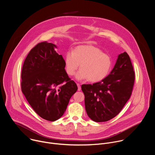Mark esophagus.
Wrapping results in <instances>:
<instances>
[{"label":"esophagus","mask_w":155,"mask_h":155,"mask_svg":"<svg viewBox=\"0 0 155 155\" xmlns=\"http://www.w3.org/2000/svg\"><path fill=\"white\" fill-rule=\"evenodd\" d=\"M77 86H78V91H80L81 90V86L80 84L79 83H77Z\"/></svg>","instance_id":"esophagus-1"}]
</instances>
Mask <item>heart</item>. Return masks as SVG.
<instances>
[{
  "mask_svg": "<svg viewBox=\"0 0 155 155\" xmlns=\"http://www.w3.org/2000/svg\"><path fill=\"white\" fill-rule=\"evenodd\" d=\"M76 74L78 80H89L98 82L104 80L112 68V61L110 56L93 45H80L74 49L72 53L68 51L64 56V66L66 72L73 75Z\"/></svg>",
  "mask_w": 155,
  "mask_h": 155,
  "instance_id": "obj_1",
  "label": "heart"
}]
</instances>
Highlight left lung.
Listing matches in <instances>:
<instances>
[{"label":"left lung","instance_id":"left-lung-1","mask_svg":"<svg viewBox=\"0 0 155 155\" xmlns=\"http://www.w3.org/2000/svg\"><path fill=\"white\" fill-rule=\"evenodd\" d=\"M135 79L130 58L124 52L118 56L111 72L100 82L83 84L86 113L95 122L116 117L129 99Z\"/></svg>","mask_w":155,"mask_h":155}]
</instances>
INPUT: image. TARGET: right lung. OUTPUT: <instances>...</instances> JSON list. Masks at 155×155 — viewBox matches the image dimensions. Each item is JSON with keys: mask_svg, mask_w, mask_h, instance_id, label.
<instances>
[{"mask_svg": "<svg viewBox=\"0 0 155 155\" xmlns=\"http://www.w3.org/2000/svg\"><path fill=\"white\" fill-rule=\"evenodd\" d=\"M55 48L56 45L47 41L37 44L28 54L21 72L22 92L34 111L50 121L63 115L78 89Z\"/></svg>", "mask_w": 155, "mask_h": 155, "instance_id": "obj_1", "label": "right lung"}]
</instances>
